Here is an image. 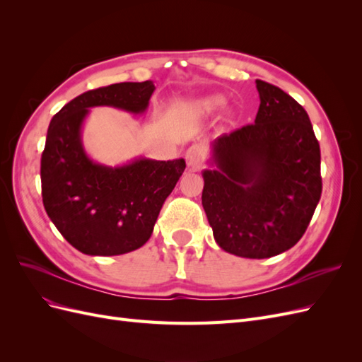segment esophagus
<instances>
[{"mask_svg": "<svg viewBox=\"0 0 362 362\" xmlns=\"http://www.w3.org/2000/svg\"><path fill=\"white\" fill-rule=\"evenodd\" d=\"M202 160V151L199 146H190L187 151H185V161H187L189 168H198Z\"/></svg>", "mask_w": 362, "mask_h": 362, "instance_id": "34e87169", "label": "esophagus"}]
</instances>
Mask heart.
I'll return each instance as SVG.
<instances>
[{
	"label": "heart",
	"instance_id": "heart-1",
	"mask_svg": "<svg viewBox=\"0 0 362 362\" xmlns=\"http://www.w3.org/2000/svg\"><path fill=\"white\" fill-rule=\"evenodd\" d=\"M221 104H222L221 98H208V100H205V101L202 103V105H204L205 108H213V107H217V105H221Z\"/></svg>",
	"mask_w": 362,
	"mask_h": 362
}]
</instances>
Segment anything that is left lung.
Instances as JSON below:
<instances>
[{"label": "left lung", "mask_w": 362, "mask_h": 362, "mask_svg": "<svg viewBox=\"0 0 362 362\" xmlns=\"http://www.w3.org/2000/svg\"><path fill=\"white\" fill-rule=\"evenodd\" d=\"M255 83V122L213 141L202 206L225 252L262 259L299 242L320 201L322 177L320 146L303 107L279 87Z\"/></svg>", "instance_id": "obj_1"}]
</instances>
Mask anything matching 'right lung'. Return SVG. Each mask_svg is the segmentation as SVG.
I'll list each match as a JSON object with an SVG mask.
<instances>
[{"label": "right lung", "mask_w": 362, "mask_h": 362, "mask_svg": "<svg viewBox=\"0 0 362 362\" xmlns=\"http://www.w3.org/2000/svg\"><path fill=\"white\" fill-rule=\"evenodd\" d=\"M154 90L152 81L89 90L64 105L48 127L40 160L43 206L60 234L86 255H122L144 246L185 169L184 158L146 157L108 166L84 149L83 125L90 108L144 115Z\"/></svg>", "instance_id": "obj_1"}]
</instances>
